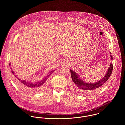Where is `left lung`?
<instances>
[{"mask_svg":"<svg viewBox=\"0 0 125 125\" xmlns=\"http://www.w3.org/2000/svg\"><path fill=\"white\" fill-rule=\"evenodd\" d=\"M110 53L111 54V53L110 52ZM110 57L111 59L113 60L112 55H110ZM113 69V64L111 62L104 76L100 80L95 83H89L84 81L79 77L77 73L70 69L72 79L73 82L72 87L74 91H75L80 95L89 94L90 93H93L95 91L101 88L108 80L112 73Z\"/></svg>","mask_w":125,"mask_h":125,"instance_id":"8db88e82","label":"left lung"}]
</instances>
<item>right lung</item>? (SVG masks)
Returning a JSON list of instances; mask_svg holds the SVG:
<instances>
[{"label": "right lung", "mask_w": 125, "mask_h": 125, "mask_svg": "<svg viewBox=\"0 0 125 125\" xmlns=\"http://www.w3.org/2000/svg\"><path fill=\"white\" fill-rule=\"evenodd\" d=\"M10 66V63L9 64ZM11 69V68H10ZM53 71L50 72V73H49L47 76L44 77L43 79L42 80L39 81L37 82H31L30 81H28L27 80H21V78L18 77L17 75L15 74V73L13 71V70H11V73L14 75V79L16 83L18 86L21 89L28 91L29 92L31 93H34L37 92L41 89H42L47 85L48 79L49 77L50 76V75L53 73Z\"/></svg>", "instance_id": "1"}]
</instances>
